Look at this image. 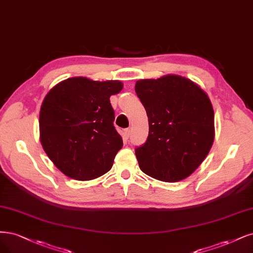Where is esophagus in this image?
Listing matches in <instances>:
<instances>
[{
  "instance_id": "obj_1",
  "label": "esophagus",
  "mask_w": 253,
  "mask_h": 253,
  "mask_svg": "<svg viewBox=\"0 0 253 253\" xmlns=\"http://www.w3.org/2000/svg\"><path fill=\"white\" fill-rule=\"evenodd\" d=\"M124 135H125V137L127 139V138L129 137V135H130V129H129V128H126V129L124 130Z\"/></svg>"
}]
</instances>
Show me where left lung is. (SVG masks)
<instances>
[{"label": "left lung", "instance_id": "1", "mask_svg": "<svg viewBox=\"0 0 253 253\" xmlns=\"http://www.w3.org/2000/svg\"><path fill=\"white\" fill-rule=\"evenodd\" d=\"M135 92L150 127L146 142L135 151L139 168L160 181L184 180L204 161L213 143L214 113L207 93L176 74L137 81Z\"/></svg>", "mask_w": 253, "mask_h": 253}]
</instances>
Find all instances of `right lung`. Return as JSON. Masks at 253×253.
Returning a JSON list of instances; mask_svg holds the SVG:
<instances>
[{
    "label": "right lung",
    "mask_w": 253,
    "mask_h": 253,
    "mask_svg": "<svg viewBox=\"0 0 253 253\" xmlns=\"http://www.w3.org/2000/svg\"><path fill=\"white\" fill-rule=\"evenodd\" d=\"M124 88L119 81L71 77L58 83L43 98L40 140L50 160L64 175L78 181L108 172L124 145L113 125L111 95Z\"/></svg>",
    "instance_id": "1"
}]
</instances>
